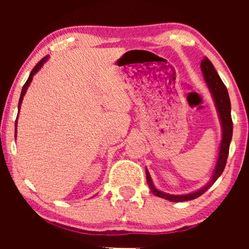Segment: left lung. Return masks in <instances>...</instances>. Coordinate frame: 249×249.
<instances>
[{"instance_id": "obj_1", "label": "left lung", "mask_w": 249, "mask_h": 249, "mask_svg": "<svg viewBox=\"0 0 249 249\" xmlns=\"http://www.w3.org/2000/svg\"><path fill=\"white\" fill-rule=\"evenodd\" d=\"M201 71L204 73V78L206 81L208 89H210L211 93H212L214 103H215L216 110H218L220 122H221V127H222V139L221 144H220V151H219V157L218 160H216L215 168H214V172L212 176V179L210 180V182L200 190L196 191L193 193L188 194H182V196H176V194H167L161 192V191L157 190L154 187L152 179H151L150 173L146 170V179L147 184L151 188V192H152L154 196H160V198H164L166 200H170V201L174 202H180V201H187V200H193L196 199L198 196L204 194L206 191L210 188L214 182L216 181V179L221 176L222 172H224L226 162H227V157L228 152H230V144L231 141H232V134H233V122H232V116H231V101L230 96H228V91L226 89L225 84L222 83L221 78L216 72V70L214 69L212 62L205 57L201 61Z\"/></svg>"}]
</instances>
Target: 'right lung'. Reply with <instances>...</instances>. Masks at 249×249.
<instances>
[{
    "label": "right lung",
    "mask_w": 249,
    "mask_h": 249,
    "mask_svg": "<svg viewBox=\"0 0 249 249\" xmlns=\"http://www.w3.org/2000/svg\"><path fill=\"white\" fill-rule=\"evenodd\" d=\"M48 57L49 56H45L44 58H42L41 61H39L38 63H37L36 64V67L34 68L33 70H31V72H30V75H29V78L27 79V82H25V84L23 85V88H22V92H21V97H19V102H18V112H19V107H21V104H22V101H23V96L25 95V91H27V89L29 88V85H30V83H31V81H33V76L35 75V73L37 72V71H38L39 69H41V68L43 67V64H44L45 62H47V59H48ZM17 125V119H16V123H15V126Z\"/></svg>",
    "instance_id": "1"
}]
</instances>
